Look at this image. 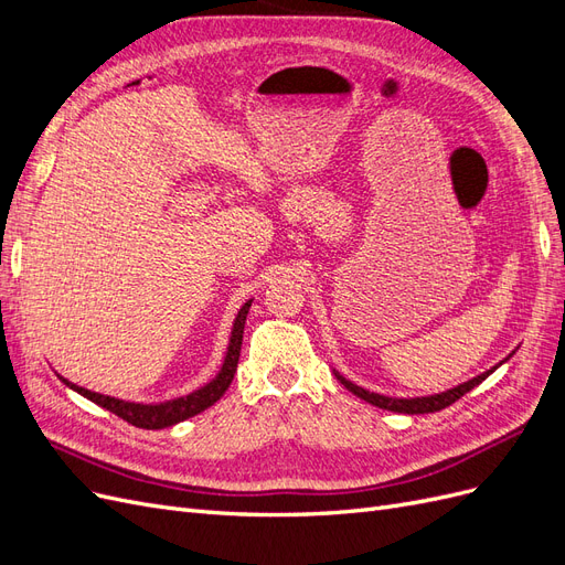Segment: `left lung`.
Here are the masks:
<instances>
[{"mask_svg": "<svg viewBox=\"0 0 565 565\" xmlns=\"http://www.w3.org/2000/svg\"><path fill=\"white\" fill-rule=\"evenodd\" d=\"M514 353H516V349L511 351V353L504 358V361H500L494 367L486 370L483 374H478V377H473V380H469V382H465V384H459V386L448 388V391H443V393H434V396H419V398H391V396H382V393H374V391H367V388H363V386H358V384L349 382V380L344 377V374H339L337 370H334V377H337L341 384H344L351 393H355L358 398H363L365 403H370V405H374V407L391 409V413H401V415H429V413H438V409L448 407V405H452L455 401H459V398L465 396V393H469L473 386H478L483 380H488L490 374H492L494 370H498L500 365H504Z\"/></svg>", "mask_w": 565, "mask_h": 565, "instance_id": "1", "label": "left lung"}]
</instances>
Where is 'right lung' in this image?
Instances as JSON below:
<instances>
[{"instance_id": "1", "label": "right lung", "mask_w": 565, "mask_h": 565, "mask_svg": "<svg viewBox=\"0 0 565 565\" xmlns=\"http://www.w3.org/2000/svg\"><path fill=\"white\" fill-rule=\"evenodd\" d=\"M249 306H252V299L243 303V309L237 311V316L233 320V330H231L224 365H221V370L216 372V377L204 386H200L198 391L188 393V396H179V398L164 401V403H131V401H119V398H113V396H104V393H96V391H89L84 386H77L73 382L63 380L61 374H58V377L65 386H71L73 391H77L79 396L89 398L92 403L110 409L113 415L122 417L125 422H129L134 426H139V429H164V426H174V424H179L188 417L200 415L202 409H207L210 405H214L221 396H224L226 388L231 386L233 374L237 370V358H241L243 332H245V320H247V313H249Z\"/></svg>"}]
</instances>
